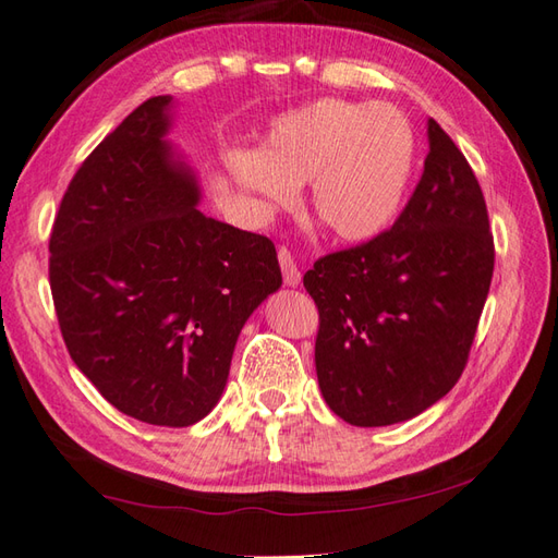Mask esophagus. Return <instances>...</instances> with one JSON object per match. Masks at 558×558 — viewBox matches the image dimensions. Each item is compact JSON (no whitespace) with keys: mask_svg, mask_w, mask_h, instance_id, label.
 Returning <instances> with one entry per match:
<instances>
[{"mask_svg":"<svg viewBox=\"0 0 558 558\" xmlns=\"http://www.w3.org/2000/svg\"><path fill=\"white\" fill-rule=\"evenodd\" d=\"M278 260H280V270H282V280H286V286H298V282L302 280V272H300L298 260H294L292 251L288 246L278 248Z\"/></svg>","mask_w":558,"mask_h":558,"instance_id":"1","label":"esophagus"}]
</instances>
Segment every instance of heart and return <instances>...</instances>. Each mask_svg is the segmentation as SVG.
<instances>
[{
	"label": "heart",
	"mask_w": 558,
	"mask_h": 558,
	"mask_svg": "<svg viewBox=\"0 0 558 558\" xmlns=\"http://www.w3.org/2000/svg\"><path fill=\"white\" fill-rule=\"evenodd\" d=\"M416 167V133L391 104L324 98L280 116L260 155L232 157L236 181L272 207L312 183L310 207L338 242L360 244L395 225Z\"/></svg>",
	"instance_id": "1"
}]
</instances>
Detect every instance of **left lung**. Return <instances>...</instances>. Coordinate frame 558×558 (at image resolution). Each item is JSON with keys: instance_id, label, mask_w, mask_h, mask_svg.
I'll list each match as a JSON object with an SVG mask.
<instances>
[{"instance_id": "obj_1", "label": "left lung", "mask_w": 558, "mask_h": 558, "mask_svg": "<svg viewBox=\"0 0 558 558\" xmlns=\"http://www.w3.org/2000/svg\"><path fill=\"white\" fill-rule=\"evenodd\" d=\"M421 181L387 232L304 272L319 310L316 377L345 423L418 416L462 377L494 278V234L472 167L428 120Z\"/></svg>"}]
</instances>
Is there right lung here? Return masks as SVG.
Returning a JSON list of instances; mask_svg holds the SVG:
<instances>
[{
    "mask_svg": "<svg viewBox=\"0 0 558 558\" xmlns=\"http://www.w3.org/2000/svg\"><path fill=\"white\" fill-rule=\"evenodd\" d=\"M171 96L140 104L76 169L50 232L70 357L142 423L185 428L222 397L239 331L282 286L268 236L205 217L173 159Z\"/></svg>",
    "mask_w": 558,
    "mask_h": 558,
    "instance_id": "1",
    "label": "right lung"
}]
</instances>
